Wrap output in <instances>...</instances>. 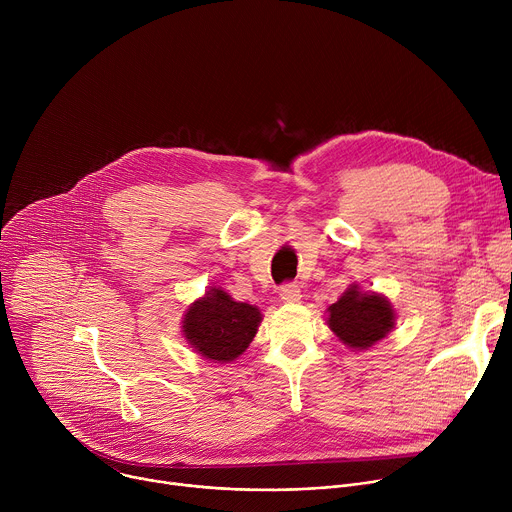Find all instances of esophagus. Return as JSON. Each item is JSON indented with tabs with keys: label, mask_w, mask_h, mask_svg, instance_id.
<instances>
[{
	"label": "esophagus",
	"mask_w": 512,
	"mask_h": 512,
	"mask_svg": "<svg viewBox=\"0 0 512 512\" xmlns=\"http://www.w3.org/2000/svg\"><path fill=\"white\" fill-rule=\"evenodd\" d=\"M279 300L283 304H298L302 300V289L296 283H285L279 291Z\"/></svg>",
	"instance_id": "esophagus-1"
}]
</instances>
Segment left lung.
<instances>
[{
  "label": "left lung",
  "instance_id": "8db88e82",
  "mask_svg": "<svg viewBox=\"0 0 512 512\" xmlns=\"http://www.w3.org/2000/svg\"><path fill=\"white\" fill-rule=\"evenodd\" d=\"M326 312L328 328L354 352L369 350L387 338L397 322V312L389 298L379 291H362L358 283H350Z\"/></svg>",
  "mask_w": 512,
  "mask_h": 512
}]
</instances>
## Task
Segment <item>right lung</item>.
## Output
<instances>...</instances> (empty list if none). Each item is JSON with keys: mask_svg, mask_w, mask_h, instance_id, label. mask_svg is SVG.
I'll return each instance as SVG.
<instances>
[{"mask_svg": "<svg viewBox=\"0 0 512 512\" xmlns=\"http://www.w3.org/2000/svg\"><path fill=\"white\" fill-rule=\"evenodd\" d=\"M263 316L247 302H237L225 289L210 285L182 318V334L190 348L212 362H233L253 342Z\"/></svg>", "mask_w": 512, "mask_h": 512, "instance_id": "add662e5", "label": "right lung"}]
</instances>
